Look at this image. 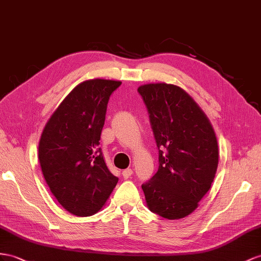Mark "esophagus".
<instances>
[{
  "mask_svg": "<svg viewBox=\"0 0 261 261\" xmlns=\"http://www.w3.org/2000/svg\"><path fill=\"white\" fill-rule=\"evenodd\" d=\"M132 173H133V171L131 169H126L122 172V176H123V178H129L132 175Z\"/></svg>",
  "mask_w": 261,
  "mask_h": 261,
  "instance_id": "34e87169",
  "label": "esophagus"
}]
</instances>
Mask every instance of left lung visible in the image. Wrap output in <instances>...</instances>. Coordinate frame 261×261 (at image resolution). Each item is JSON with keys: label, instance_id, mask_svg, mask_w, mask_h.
Listing matches in <instances>:
<instances>
[{"label": "left lung", "instance_id": "obj_1", "mask_svg": "<svg viewBox=\"0 0 261 261\" xmlns=\"http://www.w3.org/2000/svg\"><path fill=\"white\" fill-rule=\"evenodd\" d=\"M138 91L159 148V170L142 185L146 206L170 220L184 218L197 208L215 178L219 156L215 131L181 87L146 84Z\"/></svg>", "mask_w": 261, "mask_h": 261}]
</instances>
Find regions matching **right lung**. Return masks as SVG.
I'll return each instance as SVG.
<instances>
[{"label":"right lung","instance_id":"add662e5","mask_svg":"<svg viewBox=\"0 0 261 261\" xmlns=\"http://www.w3.org/2000/svg\"><path fill=\"white\" fill-rule=\"evenodd\" d=\"M120 85L119 80L100 78L77 85L53 112L39 139L45 181L72 215L98 213L118 183L107 168L99 141L109 97Z\"/></svg>","mask_w":261,"mask_h":261}]
</instances>
